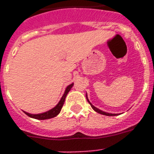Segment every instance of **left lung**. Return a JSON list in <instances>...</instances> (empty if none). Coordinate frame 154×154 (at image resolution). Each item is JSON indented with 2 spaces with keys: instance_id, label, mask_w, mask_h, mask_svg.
I'll list each match as a JSON object with an SVG mask.
<instances>
[{
  "instance_id": "obj_1",
  "label": "left lung",
  "mask_w": 154,
  "mask_h": 154,
  "mask_svg": "<svg viewBox=\"0 0 154 154\" xmlns=\"http://www.w3.org/2000/svg\"><path fill=\"white\" fill-rule=\"evenodd\" d=\"M86 99H87V101H88V102H89V104H90V105H91L92 109H93L94 111H96L97 112H98V113H101V114H102V115H105V116H116V115H117V113H109V112H104V111H102V110L99 109H97V107H95V106L92 105L91 102L89 101V99H88V97H87V94H86Z\"/></svg>"
}]
</instances>
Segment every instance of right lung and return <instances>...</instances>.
<instances>
[{"mask_svg": "<svg viewBox=\"0 0 154 154\" xmlns=\"http://www.w3.org/2000/svg\"><path fill=\"white\" fill-rule=\"evenodd\" d=\"M73 85V83L70 84L69 85H68L66 87V89L65 90V93L63 94V96L61 97L60 101L57 103V105H56L55 107H53V109H49V111H46V112H42V113H37V114H32V113H29V112H27L24 111L25 114L28 115L29 117H32V118H35V119L37 120H46V119H50V118H53V117H55L56 116H57L59 113H60V110H61V108H62L63 105H64V102L65 101V97L67 96L68 93L70 91V89Z\"/></svg>", "mask_w": 154, "mask_h": 154, "instance_id": "obj_1", "label": "right lung"}]
</instances>
